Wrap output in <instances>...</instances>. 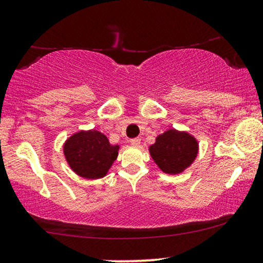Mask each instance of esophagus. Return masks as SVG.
<instances>
[{
	"instance_id": "1",
	"label": "esophagus",
	"mask_w": 263,
	"mask_h": 263,
	"mask_svg": "<svg viewBox=\"0 0 263 263\" xmlns=\"http://www.w3.org/2000/svg\"><path fill=\"white\" fill-rule=\"evenodd\" d=\"M129 143H131L132 145H140L141 144V138H138V137L131 138V140H129Z\"/></svg>"
}]
</instances>
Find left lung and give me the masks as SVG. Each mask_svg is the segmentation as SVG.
I'll use <instances>...</instances> for the list:
<instances>
[{"mask_svg":"<svg viewBox=\"0 0 263 263\" xmlns=\"http://www.w3.org/2000/svg\"><path fill=\"white\" fill-rule=\"evenodd\" d=\"M153 160L164 173L180 174L197 157L198 143L187 132L167 129L149 147Z\"/></svg>","mask_w":263,"mask_h":263,"instance_id":"8db88e82","label":"left lung"}]
</instances>
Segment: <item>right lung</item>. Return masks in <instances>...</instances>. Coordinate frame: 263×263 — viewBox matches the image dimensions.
Returning a JSON list of instances; mask_svg holds the SVG:
<instances>
[{
	"mask_svg": "<svg viewBox=\"0 0 263 263\" xmlns=\"http://www.w3.org/2000/svg\"><path fill=\"white\" fill-rule=\"evenodd\" d=\"M119 145H111L99 131H81L66 141L63 153L71 169L85 179H100L115 162Z\"/></svg>",
	"mask_w": 263,
	"mask_h": 263,
	"instance_id": "1",
	"label": "right lung"
}]
</instances>
